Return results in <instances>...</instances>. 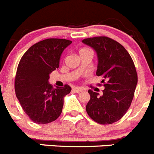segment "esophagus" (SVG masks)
Returning a JSON list of instances; mask_svg holds the SVG:
<instances>
[{
    "label": "esophagus",
    "mask_w": 154,
    "mask_h": 154,
    "mask_svg": "<svg viewBox=\"0 0 154 154\" xmlns=\"http://www.w3.org/2000/svg\"><path fill=\"white\" fill-rule=\"evenodd\" d=\"M73 91L75 93H79L81 92V91H83V89L82 88H79V87H74V88H72Z\"/></svg>",
    "instance_id": "34e87169"
}]
</instances>
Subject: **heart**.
I'll return each mask as SVG.
<instances>
[{
  "instance_id": "1",
  "label": "heart",
  "mask_w": 154,
  "mask_h": 154,
  "mask_svg": "<svg viewBox=\"0 0 154 154\" xmlns=\"http://www.w3.org/2000/svg\"><path fill=\"white\" fill-rule=\"evenodd\" d=\"M86 50H90V49H81V50H80V52H82V51H86Z\"/></svg>"
}]
</instances>
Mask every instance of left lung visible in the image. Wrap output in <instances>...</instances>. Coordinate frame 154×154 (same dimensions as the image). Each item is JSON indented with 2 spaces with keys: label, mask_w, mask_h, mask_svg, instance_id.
Here are the masks:
<instances>
[{
  "label": "left lung",
  "mask_w": 154,
  "mask_h": 154,
  "mask_svg": "<svg viewBox=\"0 0 154 154\" xmlns=\"http://www.w3.org/2000/svg\"><path fill=\"white\" fill-rule=\"evenodd\" d=\"M82 43L96 52V75L102 76L101 82L105 86L101 96L88 90L90 100L86 111L97 123L111 125L121 119L131 105L137 84L134 63L125 48L109 37L87 38Z\"/></svg>",
  "instance_id": "obj_1"
}]
</instances>
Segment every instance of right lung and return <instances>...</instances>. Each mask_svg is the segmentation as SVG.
Here are the masks:
<instances>
[{
  "mask_svg": "<svg viewBox=\"0 0 154 154\" xmlns=\"http://www.w3.org/2000/svg\"><path fill=\"white\" fill-rule=\"evenodd\" d=\"M72 43L65 39H46L29 47L17 69L16 96L29 118L39 125L50 123L61 115L64 97L71 87L53 88L49 74L60 66L63 50Z\"/></svg>",
  "mask_w": 154,
  "mask_h": 154,
  "instance_id": "right-lung-1",
  "label": "right lung"
}]
</instances>
